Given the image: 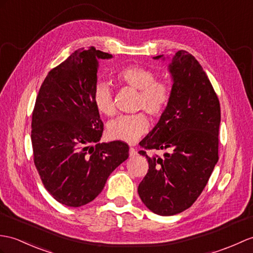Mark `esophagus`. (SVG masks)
Wrapping results in <instances>:
<instances>
[{
	"mask_svg": "<svg viewBox=\"0 0 253 253\" xmlns=\"http://www.w3.org/2000/svg\"><path fill=\"white\" fill-rule=\"evenodd\" d=\"M137 154H138V152L136 151V149H133V148L129 149V156H130V157H134Z\"/></svg>",
	"mask_w": 253,
	"mask_h": 253,
	"instance_id": "34e87169",
	"label": "esophagus"
}]
</instances>
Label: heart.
Masks as SVG:
<instances>
[{
    "mask_svg": "<svg viewBox=\"0 0 253 253\" xmlns=\"http://www.w3.org/2000/svg\"><path fill=\"white\" fill-rule=\"evenodd\" d=\"M116 79L122 83L140 90L137 108L144 109L152 116H161L167 109L171 89L165 81H156L155 73L138 64H130L119 70ZM92 101L100 113L112 116L116 112L113 92L108 83L98 82L92 91ZM150 123L144 113L122 115L109 123L111 138L133 143L148 131Z\"/></svg>",
    "mask_w": 253,
    "mask_h": 253,
    "instance_id": "heart-1",
    "label": "heart"
}]
</instances>
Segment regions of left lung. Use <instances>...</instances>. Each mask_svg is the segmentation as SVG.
I'll return each instance as SVG.
<instances>
[{
	"mask_svg": "<svg viewBox=\"0 0 253 253\" xmlns=\"http://www.w3.org/2000/svg\"><path fill=\"white\" fill-rule=\"evenodd\" d=\"M169 60L171 97L155 127L140 145L170 150L163 157H146L149 170L138 187L141 201L152 212L173 215L190 208L206 186L218 163L220 102L206 72L184 50Z\"/></svg>",
	"mask_w": 253,
	"mask_h": 253,
	"instance_id": "left-lung-1",
	"label": "left lung"
}]
</instances>
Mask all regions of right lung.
<instances>
[{"mask_svg": "<svg viewBox=\"0 0 253 253\" xmlns=\"http://www.w3.org/2000/svg\"><path fill=\"white\" fill-rule=\"evenodd\" d=\"M111 58L95 47L75 50L47 74L35 101L31 125L35 167L45 189L68 207L92 202L129 156L125 142H99L103 123L92 91L99 60Z\"/></svg>", "mask_w": 253, "mask_h": 253, "instance_id": "1", "label": "right lung"}]
</instances>
